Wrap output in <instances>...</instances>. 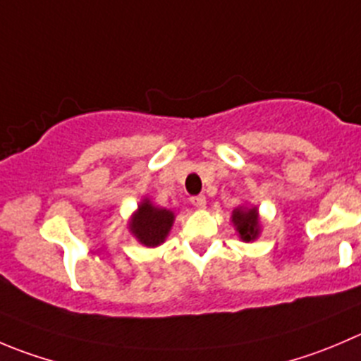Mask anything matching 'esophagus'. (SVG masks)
<instances>
[{
  "label": "esophagus",
  "instance_id": "1",
  "mask_svg": "<svg viewBox=\"0 0 361 361\" xmlns=\"http://www.w3.org/2000/svg\"><path fill=\"white\" fill-rule=\"evenodd\" d=\"M190 201H192V204L195 206V208H199V209L206 208V197H204V195H195V197H192Z\"/></svg>",
  "mask_w": 361,
  "mask_h": 361
}]
</instances>
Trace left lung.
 <instances>
[{"mask_svg":"<svg viewBox=\"0 0 361 361\" xmlns=\"http://www.w3.org/2000/svg\"><path fill=\"white\" fill-rule=\"evenodd\" d=\"M231 222H233L234 229H236L238 238L245 243L248 241H255L261 234L262 222L261 216H259L257 206H248L241 204L238 208L233 209V215H231Z\"/></svg>","mask_w":361,"mask_h":361,"instance_id":"obj_1","label":"left lung"}]
</instances>
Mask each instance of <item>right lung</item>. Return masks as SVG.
I'll use <instances>...</instances> for the list:
<instances>
[{"instance_id":"1","label":"right lung","mask_w":361,"mask_h":361,"mask_svg":"<svg viewBox=\"0 0 361 361\" xmlns=\"http://www.w3.org/2000/svg\"><path fill=\"white\" fill-rule=\"evenodd\" d=\"M176 215L173 209L155 206L149 197H142L137 204V209L132 213L128 220V231L141 245L148 248H155L166 241Z\"/></svg>"}]
</instances>
